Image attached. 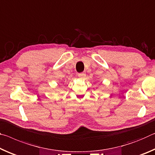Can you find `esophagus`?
I'll use <instances>...</instances> for the list:
<instances>
[{"instance_id":"obj_1","label":"esophagus","mask_w":155,"mask_h":155,"mask_svg":"<svg viewBox=\"0 0 155 155\" xmlns=\"http://www.w3.org/2000/svg\"><path fill=\"white\" fill-rule=\"evenodd\" d=\"M78 77H79L80 79H84L86 77V73H80L78 74Z\"/></svg>"}]
</instances>
